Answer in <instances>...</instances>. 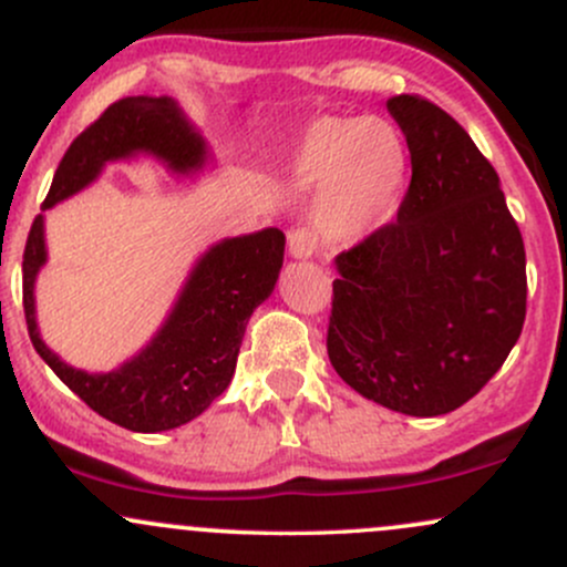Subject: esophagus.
I'll return each mask as SVG.
<instances>
[{
	"instance_id": "1",
	"label": "esophagus",
	"mask_w": 567,
	"mask_h": 567,
	"mask_svg": "<svg viewBox=\"0 0 567 567\" xmlns=\"http://www.w3.org/2000/svg\"><path fill=\"white\" fill-rule=\"evenodd\" d=\"M318 244H316V235L308 230H291L289 233V254L295 259H310L316 254Z\"/></svg>"
}]
</instances>
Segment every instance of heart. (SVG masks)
<instances>
[{"instance_id": "1", "label": "heart", "mask_w": 567, "mask_h": 567, "mask_svg": "<svg viewBox=\"0 0 567 567\" xmlns=\"http://www.w3.org/2000/svg\"><path fill=\"white\" fill-rule=\"evenodd\" d=\"M291 171L318 187L316 219L323 235L355 244L385 225L406 176V146L380 117H321L291 152Z\"/></svg>"}]
</instances>
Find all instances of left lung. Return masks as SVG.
<instances>
[{
    "label": "left lung",
    "mask_w": 567,
    "mask_h": 567,
    "mask_svg": "<svg viewBox=\"0 0 567 567\" xmlns=\"http://www.w3.org/2000/svg\"><path fill=\"white\" fill-rule=\"evenodd\" d=\"M412 179L396 219L337 254L329 361L361 396L447 415L504 367L525 323V244L489 161L421 95H393Z\"/></svg>",
    "instance_id": "left-lung-1"
}]
</instances>
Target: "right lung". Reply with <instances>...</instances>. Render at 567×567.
<instances>
[{
  "instance_id": "right-lung-1",
  "label": "right lung",
  "mask_w": 567,
  "mask_h": 567,
  "mask_svg": "<svg viewBox=\"0 0 567 567\" xmlns=\"http://www.w3.org/2000/svg\"><path fill=\"white\" fill-rule=\"evenodd\" d=\"M138 152L161 157L176 174H189L206 163V142L174 99L128 95L106 106L74 138L42 208L80 193L110 161H125ZM284 244V233L267 227L212 246L193 267L150 346L114 372L91 374L61 361L37 332L34 281L48 259L40 214L23 251V313L34 351L93 412L123 429L155 434L189 423L230 385L246 323L278 281Z\"/></svg>"
}]
</instances>
